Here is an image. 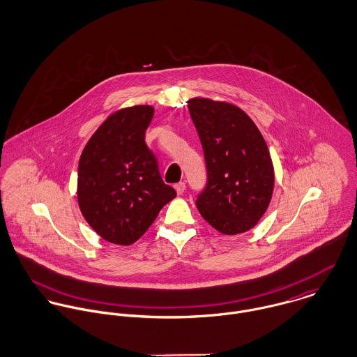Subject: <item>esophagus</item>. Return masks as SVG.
Instances as JSON below:
<instances>
[{
	"mask_svg": "<svg viewBox=\"0 0 357 357\" xmlns=\"http://www.w3.org/2000/svg\"><path fill=\"white\" fill-rule=\"evenodd\" d=\"M174 188H176V192L178 194V195H183L184 194V191H185V183H177L176 185H174Z\"/></svg>",
	"mask_w": 357,
	"mask_h": 357,
	"instance_id": "34e87169",
	"label": "esophagus"
}]
</instances>
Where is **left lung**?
I'll return each instance as SVG.
<instances>
[{
    "label": "left lung",
    "instance_id": "left-lung-1",
    "mask_svg": "<svg viewBox=\"0 0 357 357\" xmlns=\"http://www.w3.org/2000/svg\"><path fill=\"white\" fill-rule=\"evenodd\" d=\"M187 102L207 169L197 207L218 232H246L264 215L273 192L275 173L266 143L239 107L204 98Z\"/></svg>",
    "mask_w": 357,
    "mask_h": 357
}]
</instances>
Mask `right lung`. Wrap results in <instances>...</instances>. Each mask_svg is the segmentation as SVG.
I'll use <instances>...</instances> for the list:
<instances>
[{
  "mask_svg": "<svg viewBox=\"0 0 357 357\" xmlns=\"http://www.w3.org/2000/svg\"><path fill=\"white\" fill-rule=\"evenodd\" d=\"M151 105L111 114L86 143L78 163V204L104 241L129 246L150 228L160 208L176 197L159 174L144 137Z\"/></svg>",
  "mask_w": 357,
  "mask_h": 357,
  "instance_id": "add662e5",
  "label": "right lung"
}]
</instances>
